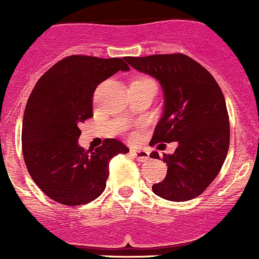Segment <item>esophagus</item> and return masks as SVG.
<instances>
[{
  "label": "esophagus",
  "mask_w": 259,
  "mask_h": 259,
  "mask_svg": "<svg viewBox=\"0 0 259 259\" xmlns=\"http://www.w3.org/2000/svg\"><path fill=\"white\" fill-rule=\"evenodd\" d=\"M131 155L140 162H146L150 160V152L146 150H131Z\"/></svg>",
  "instance_id": "34e87169"
}]
</instances>
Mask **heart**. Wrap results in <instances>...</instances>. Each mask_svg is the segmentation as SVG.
<instances>
[{
	"mask_svg": "<svg viewBox=\"0 0 259 259\" xmlns=\"http://www.w3.org/2000/svg\"><path fill=\"white\" fill-rule=\"evenodd\" d=\"M140 80H142V81H151L150 79H140Z\"/></svg>",
	"mask_w": 259,
	"mask_h": 259,
	"instance_id": "heart-1",
	"label": "heart"
}]
</instances>
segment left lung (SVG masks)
<instances>
[{
	"instance_id": "left-lung-1",
	"label": "left lung",
	"mask_w": 259,
	"mask_h": 259,
	"mask_svg": "<svg viewBox=\"0 0 259 259\" xmlns=\"http://www.w3.org/2000/svg\"><path fill=\"white\" fill-rule=\"evenodd\" d=\"M136 70L158 80L163 92V112L151 145L178 142L167 163L165 180L153 193L171 201L200 195L217 178L229 148V118L225 99L210 73L184 54L127 56ZM158 158L157 152L151 153Z\"/></svg>"
}]
</instances>
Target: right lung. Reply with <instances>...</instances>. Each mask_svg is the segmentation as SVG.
Instances as JSON below:
<instances>
[{
  "instance_id": "add662e5",
  "label": "right lung",
  "mask_w": 259,
  "mask_h": 259,
  "mask_svg": "<svg viewBox=\"0 0 259 259\" xmlns=\"http://www.w3.org/2000/svg\"><path fill=\"white\" fill-rule=\"evenodd\" d=\"M128 71L123 59L71 55L37 80L22 121L25 163L37 186L64 205H83L106 189L109 161L128 148L114 138L94 151L79 146V126L93 116L97 85L117 71Z\"/></svg>"
}]
</instances>
